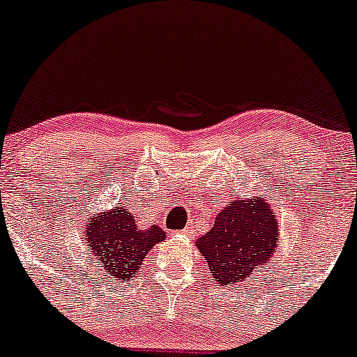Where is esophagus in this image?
Instances as JSON below:
<instances>
[{
  "instance_id": "34e87169",
  "label": "esophagus",
  "mask_w": 357,
  "mask_h": 357,
  "mask_svg": "<svg viewBox=\"0 0 357 357\" xmlns=\"http://www.w3.org/2000/svg\"><path fill=\"white\" fill-rule=\"evenodd\" d=\"M180 233H182V235L190 236V235H192V233H194V229L190 228V226H187V228H185V229H182V231H180Z\"/></svg>"
}]
</instances>
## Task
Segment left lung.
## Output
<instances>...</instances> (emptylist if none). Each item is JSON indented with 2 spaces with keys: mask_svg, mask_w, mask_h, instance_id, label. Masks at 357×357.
I'll return each instance as SVG.
<instances>
[{
  "mask_svg": "<svg viewBox=\"0 0 357 357\" xmlns=\"http://www.w3.org/2000/svg\"><path fill=\"white\" fill-rule=\"evenodd\" d=\"M278 221L260 199H236L216 216L214 226L197 240L218 284L233 286L266 266L275 252Z\"/></svg>",
  "mask_w": 357,
  "mask_h": 357,
  "instance_id": "1",
  "label": "left lung"
}]
</instances>
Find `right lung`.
<instances>
[{"label":"right lung","instance_id":"add662e5","mask_svg":"<svg viewBox=\"0 0 357 357\" xmlns=\"http://www.w3.org/2000/svg\"><path fill=\"white\" fill-rule=\"evenodd\" d=\"M163 238L165 231L158 225L139 228L132 214L122 206L91 218L85 225L83 243H88L98 272H107L110 282H121L134 279L148 252Z\"/></svg>","mask_w":357,"mask_h":357}]
</instances>
